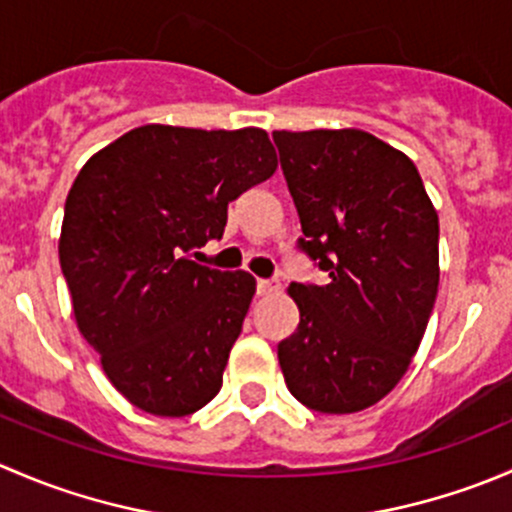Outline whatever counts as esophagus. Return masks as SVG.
I'll list each match as a JSON object with an SVG mask.
<instances>
[{
  "label": "esophagus",
  "mask_w": 512,
  "mask_h": 512,
  "mask_svg": "<svg viewBox=\"0 0 512 512\" xmlns=\"http://www.w3.org/2000/svg\"><path fill=\"white\" fill-rule=\"evenodd\" d=\"M277 289H280V282L277 280H257V294H262V297L277 292Z\"/></svg>",
  "instance_id": "obj_1"
}]
</instances>
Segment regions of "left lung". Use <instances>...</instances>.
I'll return each mask as SVG.
<instances>
[{
    "instance_id": "obj_1",
    "label": "left lung",
    "mask_w": 512,
    "mask_h": 512,
    "mask_svg": "<svg viewBox=\"0 0 512 512\" xmlns=\"http://www.w3.org/2000/svg\"><path fill=\"white\" fill-rule=\"evenodd\" d=\"M299 247L327 285H289L299 327L277 344L294 399L356 414L418 352L438 292V213L414 160L359 128L275 131Z\"/></svg>"
}]
</instances>
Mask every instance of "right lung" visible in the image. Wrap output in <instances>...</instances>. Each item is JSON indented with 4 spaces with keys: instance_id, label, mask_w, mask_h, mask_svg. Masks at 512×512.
<instances>
[{
    "instance_id": "obj_1",
    "label": "right lung",
    "mask_w": 512,
    "mask_h": 512,
    "mask_svg": "<svg viewBox=\"0 0 512 512\" xmlns=\"http://www.w3.org/2000/svg\"><path fill=\"white\" fill-rule=\"evenodd\" d=\"M275 170L262 128L148 123L76 175L59 237L76 324L108 381L146 414H195L223 386L255 277L190 252L220 240L227 203Z\"/></svg>"
}]
</instances>
